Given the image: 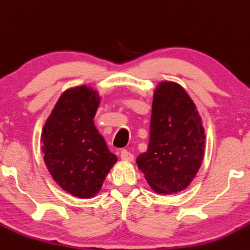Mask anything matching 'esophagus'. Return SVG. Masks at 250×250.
<instances>
[{"label":"esophagus","instance_id":"esophagus-1","mask_svg":"<svg viewBox=\"0 0 250 250\" xmlns=\"http://www.w3.org/2000/svg\"><path fill=\"white\" fill-rule=\"evenodd\" d=\"M121 159H123V161L131 162L134 159V155L131 154V152H129L128 150H122V151H121Z\"/></svg>","mask_w":250,"mask_h":250}]
</instances>
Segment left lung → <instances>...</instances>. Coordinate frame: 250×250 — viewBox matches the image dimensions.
Listing matches in <instances>:
<instances>
[{
	"label": "left lung",
	"instance_id": "8db88e82",
	"mask_svg": "<svg viewBox=\"0 0 250 250\" xmlns=\"http://www.w3.org/2000/svg\"><path fill=\"white\" fill-rule=\"evenodd\" d=\"M205 131L194 102L182 86L162 81L154 93L150 140L136 163L157 193L188 188L204 159Z\"/></svg>",
	"mask_w": 250,
	"mask_h": 250
}]
</instances>
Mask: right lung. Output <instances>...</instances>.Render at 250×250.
Instances as JSON below:
<instances>
[{
	"label": "right lung",
	"instance_id": "1",
	"mask_svg": "<svg viewBox=\"0 0 250 250\" xmlns=\"http://www.w3.org/2000/svg\"><path fill=\"white\" fill-rule=\"evenodd\" d=\"M98 92L85 85L60 95L42 131V151L52 178L62 190L92 198L117 162L94 125Z\"/></svg>",
	"mask_w": 250,
	"mask_h": 250
}]
</instances>
